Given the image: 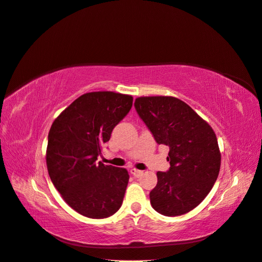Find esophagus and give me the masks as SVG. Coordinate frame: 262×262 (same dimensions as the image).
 I'll return each mask as SVG.
<instances>
[{"label":"esophagus","instance_id":"esophagus-1","mask_svg":"<svg viewBox=\"0 0 262 262\" xmlns=\"http://www.w3.org/2000/svg\"><path fill=\"white\" fill-rule=\"evenodd\" d=\"M130 172L132 173V175H133L134 177H137V178L141 177V176H142V173H143V171H142V170H139V169H136V168H131Z\"/></svg>","mask_w":262,"mask_h":262}]
</instances>
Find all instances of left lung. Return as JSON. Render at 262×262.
Wrapping results in <instances>:
<instances>
[{
    "label": "left lung",
    "mask_w": 262,
    "mask_h": 262,
    "mask_svg": "<svg viewBox=\"0 0 262 262\" xmlns=\"http://www.w3.org/2000/svg\"><path fill=\"white\" fill-rule=\"evenodd\" d=\"M134 106L157 143L169 147L170 167L166 172L157 171L150 204L166 216L188 213L204 200L217 179L221 152L215 133L176 97H138Z\"/></svg>",
    "instance_id": "1"
}]
</instances>
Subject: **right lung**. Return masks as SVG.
<instances>
[{"instance_id":"right-lung-1","label":"right lung","mask_w":262,"mask_h":262,"mask_svg":"<svg viewBox=\"0 0 262 262\" xmlns=\"http://www.w3.org/2000/svg\"><path fill=\"white\" fill-rule=\"evenodd\" d=\"M132 101L130 95L120 93H86L50 128L46 153L50 179L63 200L86 217H109L122 204L128 170L104 165L97 157Z\"/></svg>"}]
</instances>
